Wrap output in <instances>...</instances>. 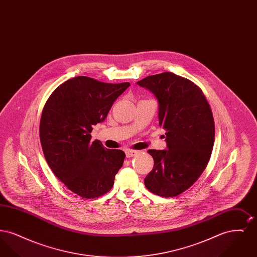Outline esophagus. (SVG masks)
I'll list each match as a JSON object with an SVG mask.
<instances>
[{
  "instance_id": "esophagus-1",
  "label": "esophagus",
  "mask_w": 257,
  "mask_h": 257,
  "mask_svg": "<svg viewBox=\"0 0 257 257\" xmlns=\"http://www.w3.org/2000/svg\"><path fill=\"white\" fill-rule=\"evenodd\" d=\"M137 153H138V151H137V150H130V149H128V150H126V151H125V154H126V157H127V158L133 157V156H135Z\"/></svg>"
}]
</instances>
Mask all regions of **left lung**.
<instances>
[{
	"mask_svg": "<svg viewBox=\"0 0 257 257\" xmlns=\"http://www.w3.org/2000/svg\"><path fill=\"white\" fill-rule=\"evenodd\" d=\"M158 101L159 125L167 149H149L153 170L145 178L157 196H176L189 189L205 170L215 138L212 110L201 89L171 72L156 74L137 82Z\"/></svg>",
	"mask_w": 257,
	"mask_h": 257,
	"instance_id": "1",
	"label": "left lung"
}]
</instances>
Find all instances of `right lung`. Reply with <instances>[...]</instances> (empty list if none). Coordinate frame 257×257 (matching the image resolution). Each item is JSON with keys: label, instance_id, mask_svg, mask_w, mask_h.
Wrapping results in <instances>:
<instances>
[{"label": "right lung", "instance_id": "obj_1", "mask_svg": "<svg viewBox=\"0 0 257 257\" xmlns=\"http://www.w3.org/2000/svg\"><path fill=\"white\" fill-rule=\"evenodd\" d=\"M130 83L108 84L78 76L58 86L40 118L39 137L51 170L70 191L85 198L108 193L125 153L90 142L92 127L103 122Z\"/></svg>", "mask_w": 257, "mask_h": 257}]
</instances>
